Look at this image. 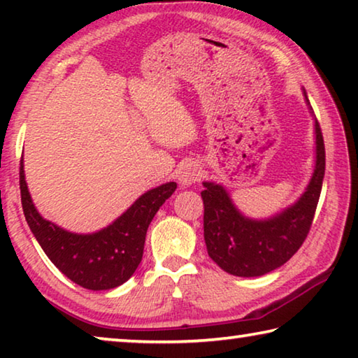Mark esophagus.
Wrapping results in <instances>:
<instances>
[{
	"instance_id": "1",
	"label": "esophagus",
	"mask_w": 358,
	"mask_h": 358,
	"mask_svg": "<svg viewBox=\"0 0 358 358\" xmlns=\"http://www.w3.org/2000/svg\"><path fill=\"white\" fill-rule=\"evenodd\" d=\"M202 171L196 162H186V164L181 166L180 173H178V181L183 187H187L196 183V181L201 180Z\"/></svg>"
}]
</instances>
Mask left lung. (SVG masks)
I'll use <instances>...</instances> for the list:
<instances>
[{
  "instance_id": "left-lung-1",
  "label": "left lung",
  "mask_w": 358,
  "mask_h": 358,
  "mask_svg": "<svg viewBox=\"0 0 358 358\" xmlns=\"http://www.w3.org/2000/svg\"><path fill=\"white\" fill-rule=\"evenodd\" d=\"M314 120V169L305 191L289 207L268 217L241 213L229 191L215 181H203V238L208 256L229 275L256 278L280 268L299 251L322 191L325 147L322 132L303 90Z\"/></svg>"
}]
</instances>
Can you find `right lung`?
Returning a JSON list of instances; mask_svg holds the SVG:
<instances>
[{
	"instance_id": "obj_1",
	"label": "right lung",
	"mask_w": 358,
	"mask_h": 358,
	"mask_svg": "<svg viewBox=\"0 0 358 358\" xmlns=\"http://www.w3.org/2000/svg\"><path fill=\"white\" fill-rule=\"evenodd\" d=\"M175 189V181L153 187L107 227L77 234L41 216L28 191L23 156L20 161L22 207L29 229L52 264L71 281L90 290L115 289L134 275L150 222Z\"/></svg>"
}]
</instances>
